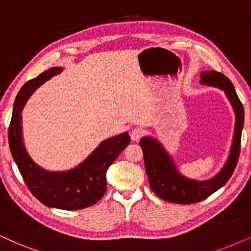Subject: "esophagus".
<instances>
[{
  "label": "esophagus",
  "mask_w": 251,
  "mask_h": 251,
  "mask_svg": "<svg viewBox=\"0 0 251 251\" xmlns=\"http://www.w3.org/2000/svg\"><path fill=\"white\" fill-rule=\"evenodd\" d=\"M141 135H142V131H141L140 128L135 127V128H133L132 131H131V138H132L133 141H139V140H140Z\"/></svg>",
  "instance_id": "obj_1"
}]
</instances>
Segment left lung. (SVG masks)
Here are the masks:
<instances>
[{
	"label": "left lung",
	"instance_id": "1",
	"mask_svg": "<svg viewBox=\"0 0 251 251\" xmlns=\"http://www.w3.org/2000/svg\"><path fill=\"white\" fill-rule=\"evenodd\" d=\"M201 83L223 90L235 113V127L229 154L217 175L206 180L189 178L178 170L174 158L157 139L148 135L140 139L151 189L163 201L176 204H193L201 201L218 191L233 175L239 161L244 110L234 85L227 76L215 71L201 72Z\"/></svg>",
	"mask_w": 251,
	"mask_h": 251
}]
</instances>
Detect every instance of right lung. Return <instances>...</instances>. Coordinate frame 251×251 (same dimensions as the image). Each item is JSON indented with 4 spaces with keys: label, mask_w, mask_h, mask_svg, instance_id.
I'll return each mask as SVG.
<instances>
[{
    "label": "right lung",
    "mask_w": 251,
    "mask_h": 251,
    "mask_svg": "<svg viewBox=\"0 0 251 251\" xmlns=\"http://www.w3.org/2000/svg\"><path fill=\"white\" fill-rule=\"evenodd\" d=\"M61 72L62 67H53L22 87L14 103L9 126V146L27 188L38 201L49 207L75 211L93 206L104 196L106 171L129 144L131 138L127 132H124L106 139L83 162L71 170L50 171L34 162L23 141L22 111L36 89Z\"/></svg>",
    "instance_id": "obj_1"
}]
</instances>
